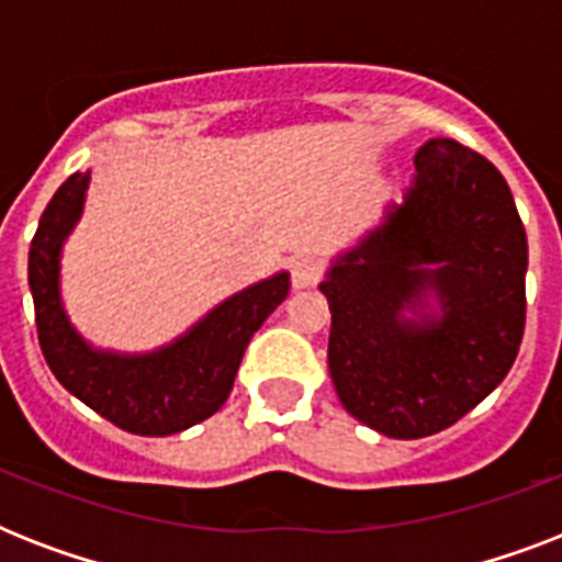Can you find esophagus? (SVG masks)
<instances>
[{
  "label": "esophagus",
  "instance_id": "esophagus-1",
  "mask_svg": "<svg viewBox=\"0 0 562 562\" xmlns=\"http://www.w3.org/2000/svg\"><path fill=\"white\" fill-rule=\"evenodd\" d=\"M321 277H324V268L315 259H308V256H300L291 265V282H294V289H315Z\"/></svg>",
  "mask_w": 562,
  "mask_h": 562
}]
</instances>
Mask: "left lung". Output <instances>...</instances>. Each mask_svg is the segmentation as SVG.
I'll return each mask as SVG.
<instances>
[{"label":"left lung","mask_w":562,"mask_h":562,"mask_svg":"<svg viewBox=\"0 0 562 562\" xmlns=\"http://www.w3.org/2000/svg\"><path fill=\"white\" fill-rule=\"evenodd\" d=\"M414 166L405 201L321 282L338 400L396 440L470 414L514 368L525 333L528 238L507 180L446 136Z\"/></svg>","instance_id":"1"}]
</instances>
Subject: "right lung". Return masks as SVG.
Returning <instances> with one entry per match:
<instances>
[{
  "instance_id": "obj_1",
  "label": "right lung",
  "mask_w": 562,
  "mask_h": 562,
  "mask_svg": "<svg viewBox=\"0 0 562 562\" xmlns=\"http://www.w3.org/2000/svg\"><path fill=\"white\" fill-rule=\"evenodd\" d=\"M90 171H75L48 201L31 238L29 285L40 350L66 391L131 435L166 437L203 423L227 402L238 364L265 317L289 297V273L247 285L154 352L95 350L60 300V250L81 218Z\"/></svg>"
}]
</instances>
